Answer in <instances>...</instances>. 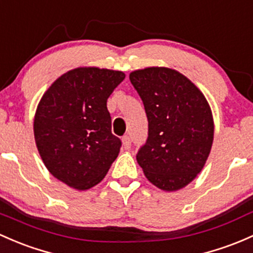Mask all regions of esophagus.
<instances>
[{
  "instance_id": "1",
  "label": "esophagus",
  "mask_w": 253,
  "mask_h": 253,
  "mask_svg": "<svg viewBox=\"0 0 253 253\" xmlns=\"http://www.w3.org/2000/svg\"><path fill=\"white\" fill-rule=\"evenodd\" d=\"M122 144H124L125 149L131 148V138H129L128 135H124V137H122Z\"/></svg>"
}]
</instances>
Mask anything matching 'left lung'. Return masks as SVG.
Listing matches in <instances>:
<instances>
[{
  "label": "left lung",
  "mask_w": 253,
  "mask_h": 253,
  "mask_svg": "<svg viewBox=\"0 0 253 253\" xmlns=\"http://www.w3.org/2000/svg\"><path fill=\"white\" fill-rule=\"evenodd\" d=\"M149 122L137 154L145 177L159 189L175 191L196 178L213 143L212 111L203 92L177 70L151 66L129 74Z\"/></svg>",
  "instance_id": "8db88e82"
}]
</instances>
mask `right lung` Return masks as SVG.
<instances>
[{"instance_id":"1","label":"right lung","mask_w":253,"mask_h":253,"mask_svg":"<svg viewBox=\"0 0 253 253\" xmlns=\"http://www.w3.org/2000/svg\"><path fill=\"white\" fill-rule=\"evenodd\" d=\"M122 71L76 68L50 84L37 105L34 134L49 173L78 190L102 182L121 148L111 133L106 100Z\"/></svg>"}]
</instances>
